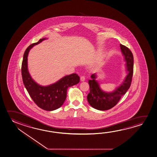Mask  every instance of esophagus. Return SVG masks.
<instances>
[{
    "label": "esophagus",
    "mask_w": 157,
    "mask_h": 157,
    "mask_svg": "<svg viewBox=\"0 0 157 157\" xmlns=\"http://www.w3.org/2000/svg\"><path fill=\"white\" fill-rule=\"evenodd\" d=\"M80 80H81V81H85V76H81V77H80Z\"/></svg>",
    "instance_id": "34e87169"
}]
</instances>
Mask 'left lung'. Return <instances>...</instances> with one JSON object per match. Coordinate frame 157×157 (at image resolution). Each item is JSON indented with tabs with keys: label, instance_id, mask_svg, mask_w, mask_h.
<instances>
[{
	"label": "left lung",
	"instance_id": "obj_1",
	"mask_svg": "<svg viewBox=\"0 0 157 157\" xmlns=\"http://www.w3.org/2000/svg\"><path fill=\"white\" fill-rule=\"evenodd\" d=\"M120 48L123 55L124 56L128 74L122 85L111 93L102 91L98 82L95 80L97 77L96 75L94 74L91 75L92 79L88 80L90 92L87 95V100L90 106L95 109L104 111L114 107L130 87L134 68L133 55L129 48L124 45L120 44Z\"/></svg>",
	"mask_w": 157,
	"mask_h": 157
}]
</instances>
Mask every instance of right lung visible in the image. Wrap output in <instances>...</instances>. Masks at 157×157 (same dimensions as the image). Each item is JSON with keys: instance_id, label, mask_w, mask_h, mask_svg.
<instances>
[{"instance_id": "add662e5", "label": "right lung", "mask_w": 157, "mask_h": 157, "mask_svg": "<svg viewBox=\"0 0 157 157\" xmlns=\"http://www.w3.org/2000/svg\"><path fill=\"white\" fill-rule=\"evenodd\" d=\"M46 38L33 43L25 50L23 58L21 72L23 82L26 90L37 106L46 111H53L59 108L67 98L69 87L80 82V77L76 74L65 76L58 81L48 86H41L33 80L28 70L27 57L29 50Z\"/></svg>"}]
</instances>
